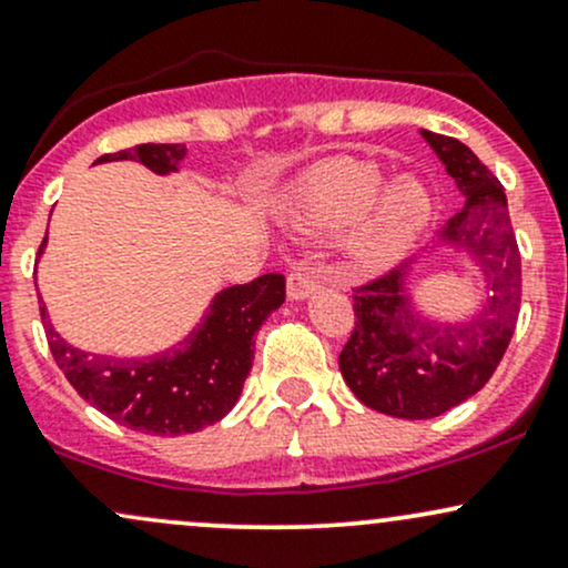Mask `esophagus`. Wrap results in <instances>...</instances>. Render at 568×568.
Listing matches in <instances>:
<instances>
[{"mask_svg": "<svg viewBox=\"0 0 568 568\" xmlns=\"http://www.w3.org/2000/svg\"><path fill=\"white\" fill-rule=\"evenodd\" d=\"M322 286V276L316 271H306V267H297L286 278V295L290 301H306Z\"/></svg>", "mask_w": 568, "mask_h": 568, "instance_id": "1", "label": "esophagus"}]
</instances>
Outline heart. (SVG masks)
<instances>
[{
    "label": "heart",
    "instance_id": "obj_1",
    "mask_svg": "<svg viewBox=\"0 0 568 568\" xmlns=\"http://www.w3.org/2000/svg\"><path fill=\"white\" fill-rule=\"evenodd\" d=\"M433 213L430 192L412 175L384 186L376 162L335 156L303 173L292 189L290 222L301 233L333 235L357 224L349 254L363 271H382L414 246Z\"/></svg>",
    "mask_w": 568,
    "mask_h": 568
}]
</instances>
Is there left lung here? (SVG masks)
<instances>
[{
    "label": "left lung",
    "mask_w": 568,
    "mask_h": 568,
    "mask_svg": "<svg viewBox=\"0 0 568 568\" xmlns=\"http://www.w3.org/2000/svg\"><path fill=\"white\" fill-rule=\"evenodd\" d=\"M419 135L466 197L438 233V246L463 254L481 290L474 314L447 322L414 303L412 262L357 290L341 376L365 406L400 419L438 417L485 387L515 333L523 292L504 186L460 140Z\"/></svg>",
    "instance_id": "obj_1"
}]
</instances>
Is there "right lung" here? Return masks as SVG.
Segmentation results:
<instances>
[{"label": "right lung", "mask_w": 568, "mask_h": 568, "mask_svg": "<svg viewBox=\"0 0 568 568\" xmlns=\"http://www.w3.org/2000/svg\"><path fill=\"white\" fill-rule=\"evenodd\" d=\"M186 156L181 143H143L138 149L100 156V162H143L151 173H179ZM48 237L40 254L45 252ZM284 303V276L265 273L248 284L216 292L203 320L170 349L145 357H113L83 352L67 344L48 320L40 316L48 346L67 382L83 400L126 428L151 436H184L219 423L241 398L252 371L254 333Z\"/></svg>", "instance_id": "1"}]
</instances>
